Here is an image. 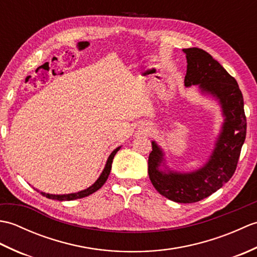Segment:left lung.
Listing matches in <instances>:
<instances>
[{"label": "left lung", "mask_w": 257, "mask_h": 257, "mask_svg": "<svg viewBox=\"0 0 257 257\" xmlns=\"http://www.w3.org/2000/svg\"><path fill=\"white\" fill-rule=\"evenodd\" d=\"M183 53L188 63L184 86L196 85L202 95L219 101L224 122L209 159L191 172L171 170L161 147L151 141L148 173L152 185L161 195L178 203H193L221 189L235 172L246 136V117L243 95L235 78L201 48H185Z\"/></svg>", "instance_id": "1"}]
</instances>
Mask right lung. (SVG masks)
I'll return each instance as SVG.
<instances>
[{
  "label": "right lung",
  "mask_w": 257,
  "mask_h": 257,
  "mask_svg": "<svg viewBox=\"0 0 257 257\" xmlns=\"http://www.w3.org/2000/svg\"><path fill=\"white\" fill-rule=\"evenodd\" d=\"M121 148V147H118V148L114 149L110 156L108 157L107 162H106V166L103 168L102 172L100 173L99 178L96 180V182L94 184H91L89 188H87L85 190H81L79 192H76V193H68V194H50V193H45V192H41L42 195L46 196L48 199H52V200H58V201H72V200H76V199H81V198H85V196L92 194L94 192H96L97 190H99L103 183L107 181V179L109 177V173H110L111 170V163H112V159L113 157L116 156L117 151Z\"/></svg>",
  "instance_id": "obj_1"
}]
</instances>
